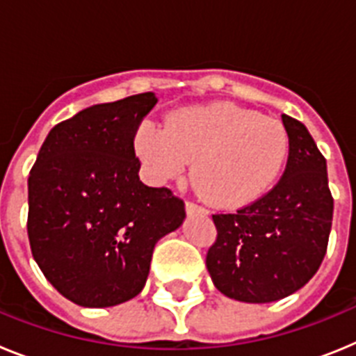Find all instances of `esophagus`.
<instances>
[{
  "label": "esophagus",
  "instance_id": "34e87169",
  "mask_svg": "<svg viewBox=\"0 0 356 356\" xmlns=\"http://www.w3.org/2000/svg\"><path fill=\"white\" fill-rule=\"evenodd\" d=\"M185 210H187V213H201V216H205V213H207L205 207L197 205V203H194V201H187Z\"/></svg>",
  "mask_w": 356,
  "mask_h": 356
}]
</instances>
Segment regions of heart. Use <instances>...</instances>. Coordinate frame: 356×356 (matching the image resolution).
<instances>
[{
  "instance_id": "heart-1",
  "label": "heart",
  "mask_w": 356,
  "mask_h": 356,
  "mask_svg": "<svg viewBox=\"0 0 356 356\" xmlns=\"http://www.w3.org/2000/svg\"><path fill=\"white\" fill-rule=\"evenodd\" d=\"M135 151L155 184L187 169L213 205L241 209L278 180L289 155L284 122L232 103L193 106L169 115L165 127L144 124Z\"/></svg>"
}]
</instances>
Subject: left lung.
<instances>
[{"mask_svg": "<svg viewBox=\"0 0 356 356\" xmlns=\"http://www.w3.org/2000/svg\"><path fill=\"white\" fill-rule=\"evenodd\" d=\"M289 159L278 184L235 213H213L217 238L207 269L217 291L271 303L300 291L325 259L333 217L326 159L307 127L282 115Z\"/></svg>", "mask_w": 356, "mask_h": 356, "instance_id": "8db88e82", "label": "left lung"}]
</instances>
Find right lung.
<instances>
[{"instance_id": "obj_1", "label": "right lung", "mask_w": 356, "mask_h": 356, "mask_svg": "<svg viewBox=\"0 0 356 356\" xmlns=\"http://www.w3.org/2000/svg\"><path fill=\"white\" fill-rule=\"evenodd\" d=\"M153 92L81 110L51 128L28 176V238L49 284L80 307L139 294L151 254L185 203L139 180L134 139Z\"/></svg>"}]
</instances>
